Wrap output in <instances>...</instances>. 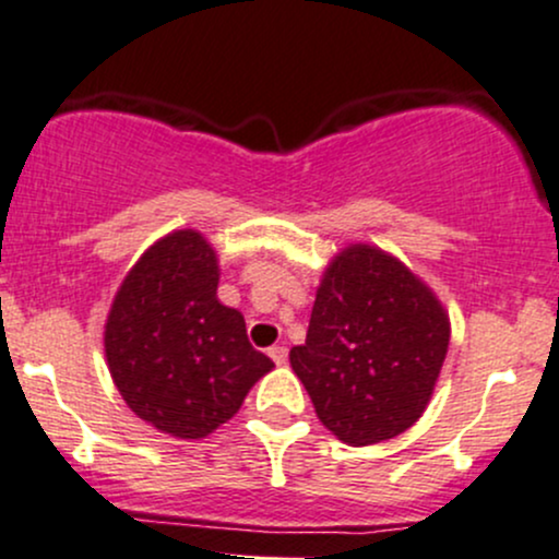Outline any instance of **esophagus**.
Returning <instances> with one entry per match:
<instances>
[{
	"mask_svg": "<svg viewBox=\"0 0 559 559\" xmlns=\"http://www.w3.org/2000/svg\"><path fill=\"white\" fill-rule=\"evenodd\" d=\"M270 358L281 367V364H286V358H289V350H286V345H273V348H270Z\"/></svg>",
	"mask_w": 559,
	"mask_h": 559,
	"instance_id": "obj_1",
	"label": "esophagus"
}]
</instances>
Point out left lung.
<instances>
[{
	"mask_svg": "<svg viewBox=\"0 0 559 559\" xmlns=\"http://www.w3.org/2000/svg\"><path fill=\"white\" fill-rule=\"evenodd\" d=\"M448 345L450 321L431 289L385 251L350 246L326 267L308 340L289 361L319 420L364 448L420 418Z\"/></svg>",
	"mask_w": 559,
	"mask_h": 559,
	"instance_id": "8db88e82",
	"label": "left lung"
}]
</instances>
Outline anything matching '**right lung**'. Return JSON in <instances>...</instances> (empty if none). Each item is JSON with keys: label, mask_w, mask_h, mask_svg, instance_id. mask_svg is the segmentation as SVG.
I'll return each mask as SVG.
<instances>
[{"label": "right lung", "mask_w": 559, "mask_h": 559, "mask_svg": "<svg viewBox=\"0 0 559 559\" xmlns=\"http://www.w3.org/2000/svg\"><path fill=\"white\" fill-rule=\"evenodd\" d=\"M219 267L201 233L157 240L111 302L104 348L111 380L141 420L179 439L209 437L273 369L246 321L216 299Z\"/></svg>", "instance_id": "1"}]
</instances>
